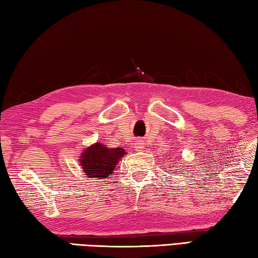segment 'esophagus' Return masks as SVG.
<instances>
[{
  "mask_svg": "<svg viewBox=\"0 0 258 258\" xmlns=\"http://www.w3.org/2000/svg\"><path fill=\"white\" fill-rule=\"evenodd\" d=\"M135 148H137V151H141L143 148H145V145H143V143H141V142H139Z\"/></svg>",
  "mask_w": 258,
  "mask_h": 258,
  "instance_id": "1",
  "label": "esophagus"
}]
</instances>
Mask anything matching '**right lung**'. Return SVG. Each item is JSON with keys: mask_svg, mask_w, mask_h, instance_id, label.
<instances>
[{"mask_svg": "<svg viewBox=\"0 0 258 258\" xmlns=\"http://www.w3.org/2000/svg\"><path fill=\"white\" fill-rule=\"evenodd\" d=\"M124 155L125 150L121 148L109 149L101 143H97L83 152L81 165L89 177L107 178L112 175V171Z\"/></svg>", "mask_w": 258, "mask_h": 258, "instance_id": "1", "label": "right lung"}]
</instances>
